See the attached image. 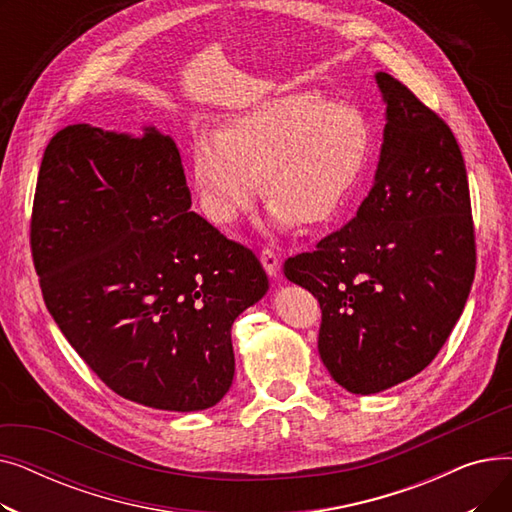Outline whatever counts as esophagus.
Listing matches in <instances>:
<instances>
[{"label": "esophagus", "mask_w": 512, "mask_h": 512, "mask_svg": "<svg viewBox=\"0 0 512 512\" xmlns=\"http://www.w3.org/2000/svg\"><path fill=\"white\" fill-rule=\"evenodd\" d=\"M259 259H261V263L265 267V272L270 274L272 278H278V274H280V257H278V253L274 249H270V247H265L261 251Z\"/></svg>", "instance_id": "obj_1"}]
</instances>
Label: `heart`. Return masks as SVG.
Listing matches in <instances>:
<instances>
[{"label":"heart","instance_id":"obj_1","mask_svg":"<svg viewBox=\"0 0 512 512\" xmlns=\"http://www.w3.org/2000/svg\"><path fill=\"white\" fill-rule=\"evenodd\" d=\"M373 130L361 110L313 91L265 99L224 130L193 137V182L213 224L230 226L259 193L278 228L332 220L361 182Z\"/></svg>","mask_w":512,"mask_h":512}]
</instances>
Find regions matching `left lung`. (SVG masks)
<instances>
[{"label": "left lung", "mask_w": 512, "mask_h": 512, "mask_svg": "<svg viewBox=\"0 0 512 512\" xmlns=\"http://www.w3.org/2000/svg\"><path fill=\"white\" fill-rule=\"evenodd\" d=\"M384 143L357 218L288 257L284 276L321 307L319 357L336 384L375 394L423 371L459 321L475 276L465 161L448 124L375 72Z\"/></svg>", "instance_id": "left-lung-1"}]
</instances>
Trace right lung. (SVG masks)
Masks as SVG:
<instances>
[{
  "instance_id": "right-lung-1",
  "label": "right lung",
  "mask_w": 512,
  "mask_h": 512,
  "mask_svg": "<svg viewBox=\"0 0 512 512\" xmlns=\"http://www.w3.org/2000/svg\"><path fill=\"white\" fill-rule=\"evenodd\" d=\"M191 209L180 151L91 124L43 153L31 247L45 305L122 398L191 413L234 378L232 324L270 288L255 253Z\"/></svg>"
}]
</instances>
